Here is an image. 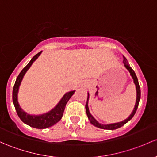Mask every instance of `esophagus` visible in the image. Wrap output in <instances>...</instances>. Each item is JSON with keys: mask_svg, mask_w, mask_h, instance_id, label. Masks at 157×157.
Segmentation results:
<instances>
[{"mask_svg": "<svg viewBox=\"0 0 157 157\" xmlns=\"http://www.w3.org/2000/svg\"><path fill=\"white\" fill-rule=\"evenodd\" d=\"M86 86H88V83H83V87H86Z\"/></svg>", "mask_w": 157, "mask_h": 157, "instance_id": "1", "label": "esophagus"}]
</instances>
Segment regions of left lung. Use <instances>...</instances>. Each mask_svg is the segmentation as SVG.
Wrapping results in <instances>:
<instances>
[{
    "label": "left lung",
    "instance_id": "left-lung-1",
    "mask_svg": "<svg viewBox=\"0 0 157 157\" xmlns=\"http://www.w3.org/2000/svg\"><path fill=\"white\" fill-rule=\"evenodd\" d=\"M123 56V64H124V66L126 67V68L127 70L129 71L130 75L132 76V77L133 78V80H134V83L135 84V86H136V92H137V98H136V102H135V105L133 111L132 112V113L130 114V116L128 117V118L126 119L123 121L120 122V123H112V124H107V125H104V124H101V123H98L93 117L92 116L91 113H90V110H89V107H88V101H89V97H90V94L88 93V97H87V101H86V114L87 117H88V119L90 120V123H92L93 126L98 127V128H102V129H108V130H113V129H117V128H120L121 126H124L126 123H128L132 118L134 117L135 112H136L137 109H138V104H139V101L140 98H141V90H140V86H139V83H138V78H137V76L135 74V71H133V69L130 67L129 65H128V62L127 61V59H126V57L124 56Z\"/></svg>",
    "mask_w": 157,
    "mask_h": 157
}]
</instances>
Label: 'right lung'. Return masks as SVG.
Instances as JSON below:
<instances>
[{"label":"right lung","instance_id":"1","mask_svg":"<svg viewBox=\"0 0 157 157\" xmlns=\"http://www.w3.org/2000/svg\"><path fill=\"white\" fill-rule=\"evenodd\" d=\"M41 52H42V51H40L38 53L36 54L31 59L29 63L22 69V71L20 72V74L18 75L17 78H16V80L15 82L13 90V104H14L15 108H16V110L17 112V114L19 116V117L25 124L29 125V126L33 127V128H40V129L47 128L53 126V125H55L56 123H58L62 119L64 110H65L66 104H67V102L68 101L71 97L74 95V92H75V90H74V91H71L65 93L55 108L52 109L50 111L44 113V114L37 115V116H35V115H30L25 113L24 110H22V109L19 106V102H18V92H19V86H20L21 82H22L25 74L29 70V67L32 65L33 62L39 57Z\"/></svg>","mask_w":157,"mask_h":157}]
</instances>
